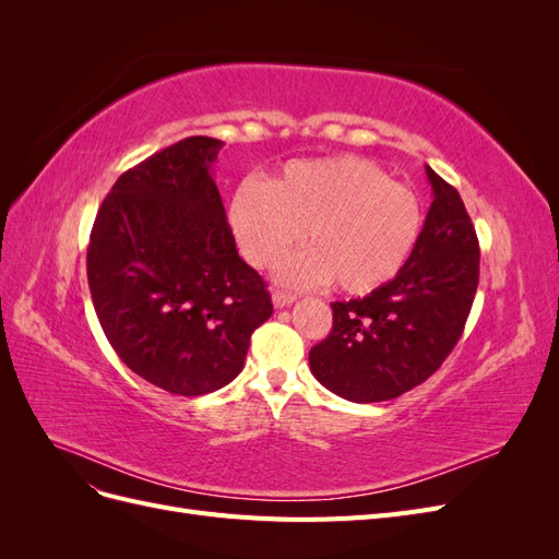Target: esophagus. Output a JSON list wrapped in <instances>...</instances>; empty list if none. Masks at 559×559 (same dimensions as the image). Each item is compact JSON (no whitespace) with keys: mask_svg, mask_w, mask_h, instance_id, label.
Masks as SVG:
<instances>
[{"mask_svg":"<svg viewBox=\"0 0 559 559\" xmlns=\"http://www.w3.org/2000/svg\"><path fill=\"white\" fill-rule=\"evenodd\" d=\"M294 300H296V294H292V292H275V294H273L275 308H289Z\"/></svg>","mask_w":559,"mask_h":559,"instance_id":"esophagus-1","label":"esophagus"}]
</instances>
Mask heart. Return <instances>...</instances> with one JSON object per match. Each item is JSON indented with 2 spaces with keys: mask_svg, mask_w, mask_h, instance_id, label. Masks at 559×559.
Returning a JSON list of instances; mask_svg holds the SVG:
<instances>
[{
  "mask_svg": "<svg viewBox=\"0 0 559 559\" xmlns=\"http://www.w3.org/2000/svg\"><path fill=\"white\" fill-rule=\"evenodd\" d=\"M228 222L253 267L277 265L302 233L308 251L282 267V280L331 282L337 292L366 296L411 261L425 212L415 191L389 179L378 165L329 156L286 163L263 186L240 183Z\"/></svg>",
  "mask_w": 559,
  "mask_h": 559,
  "instance_id": "heart-1",
  "label": "heart"
}]
</instances>
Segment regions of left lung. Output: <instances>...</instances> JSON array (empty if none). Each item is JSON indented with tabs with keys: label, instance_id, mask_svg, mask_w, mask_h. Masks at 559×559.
<instances>
[{
	"label": "left lung",
	"instance_id": "obj_1",
	"mask_svg": "<svg viewBox=\"0 0 559 559\" xmlns=\"http://www.w3.org/2000/svg\"><path fill=\"white\" fill-rule=\"evenodd\" d=\"M433 202L411 261L378 292L335 300L310 349L312 376L354 403L396 399L431 378L460 343L476 298L480 247L454 186L427 165Z\"/></svg>",
	"mask_w": 559,
	"mask_h": 559
}]
</instances>
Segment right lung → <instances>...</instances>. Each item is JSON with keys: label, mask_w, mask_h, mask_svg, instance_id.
Wrapping results in <instances>:
<instances>
[{"label": "right lung", "mask_w": 559, "mask_h": 559, "mask_svg": "<svg viewBox=\"0 0 559 559\" xmlns=\"http://www.w3.org/2000/svg\"><path fill=\"white\" fill-rule=\"evenodd\" d=\"M222 146L186 138L130 167L91 230L88 286L107 341L132 373L177 396L238 378L251 333L273 314L212 179Z\"/></svg>", "instance_id": "obj_1"}]
</instances>
